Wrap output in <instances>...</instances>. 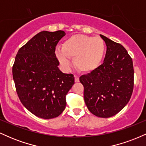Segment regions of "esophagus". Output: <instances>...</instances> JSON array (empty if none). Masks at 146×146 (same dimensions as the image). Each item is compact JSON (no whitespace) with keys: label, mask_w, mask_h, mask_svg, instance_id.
I'll return each instance as SVG.
<instances>
[{"label":"esophagus","mask_w":146,"mask_h":146,"mask_svg":"<svg viewBox=\"0 0 146 146\" xmlns=\"http://www.w3.org/2000/svg\"><path fill=\"white\" fill-rule=\"evenodd\" d=\"M74 78H75V82H80V78H79L78 76H77V75H75Z\"/></svg>","instance_id":"1"}]
</instances>
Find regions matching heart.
Here are the masks:
<instances>
[{
	"instance_id": "b5f03b06",
	"label": "heart",
	"mask_w": 146,
	"mask_h": 146,
	"mask_svg": "<svg viewBox=\"0 0 146 146\" xmlns=\"http://www.w3.org/2000/svg\"><path fill=\"white\" fill-rule=\"evenodd\" d=\"M106 48L104 41L100 37L78 34L64 42L62 48H56V54L65 68L71 66L69 58H73V64L78 70L90 73L98 69L102 64Z\"/></svg>"
}]
</instances>
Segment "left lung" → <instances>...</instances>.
Here are the masks:
<instances>
[{
    "label": "left lung",
    "instance_id": "1",
    "mask_svg": "<svg viewBox=\"0 0 146 146\" xmlns=\"http://www.w3.org/2000/svg\"><path fill=\"white\" fill-rule=\"evenodd\" d=\"M107 46L104 62L95 71L80 78L84 87L87 108L95 116L113 117L121 111L133 91L132 58L122 45L100 35Z\"/></svg>",
    "mask_w": 146,
    "mask_h": 146
}]
</instances>
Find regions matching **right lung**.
Returning a JSON list of instances; mask_svg holds the SVG:
<instances>
[{"label":"right lung","mask_w":146,"mask_h":146,"mask_svg":"<svg viewBox=\"0 0 146 146\" xmlns=\"http://www.w3.org/2000/svg\"><path fill=\"white\" fill-rule=\"evenodd\" d=\"M64 31H42L18 50L12 68L16 92L23 106L40 118L58 117L66 106V95L75 83L63 73L55 50Z\"/></svg>","instance_id":"add662e5"}]
</instances>
